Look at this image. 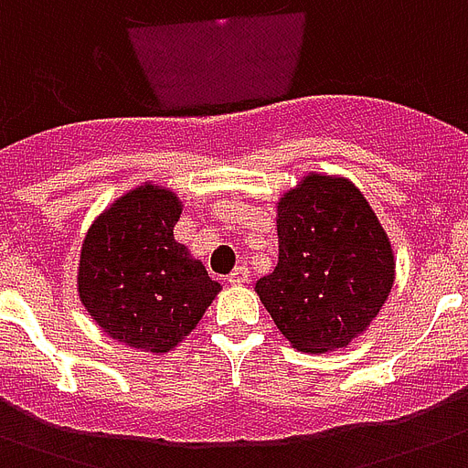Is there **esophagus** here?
I'll use <instances>...</instances> for the list:
<instances>
[{
  "label": "esophagus",
  "instance_id": "34e87169",
  "mask_svg": "<svg viewBox=\"0 0 468 468\" xmlns=\"http://www.w3.org/2000/svg\"><path fill=\"white\" fill-rule=\"evenodd\" d=\"M248 279H250L248 267H235V270L228 274V282H230V284H245Z\"/></svg>",
  "mask_w": 468,
  "mask_h": 468
}]
</instances>
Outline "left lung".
Listing matches in <instances>:
<instances>
[{"label":"left lung","instance_id":"8db88e82","mask_svg":"<svg viewBox=\"0 0 468 468\" xmlns=\"http://www.w3.org/2000/svg\"><path fill=\"white\" fill-rule=\"evenodd\" d=\"M279 262L255 292L286 340L323 355L347 347L393 286L391 242L355 184L308 175L277 206Z\"/></svg>","mask_w":468,"mask_h":468}]
</instances>
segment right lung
Listing matches in <instances>:
<instances>
[{"label": "right lung", "instance_id": "obj_1", "mask_svg": "<svg viewBox=\"0 0 468 468\" xmlns=\"http://www.w3.org/2000/svg\"><path fill=\"white\" fill-rule=\"evenodd\" d=\"M179 213L176 194L145 184L101 213L84 238L80 299L99 327L128 347L169 352L220 292L175 240Z\"/></svg>", "mask_w": 468, "mask_h": 468}]
</instances>
